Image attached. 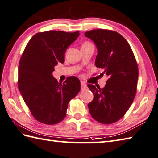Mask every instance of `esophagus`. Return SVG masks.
<instances>
[{
  "label": "esophagus",
  "mask_w": 158,
  "mask_h": 158,
  "mask_svg": "<svg viewBox=\"0 0 158 158\" xmlns=\"http://www.w3.org/2000/svg\"><path fill=\"white\" fill-rule=\"evenodd\" d=\"M86 89H87L86 84H85L84 82H81V90H85Z\"/></svg>",
  "instance_id": "esophagus-1"
}]
</instances>
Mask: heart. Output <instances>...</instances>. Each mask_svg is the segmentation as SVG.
<instances>
[{
	"instance_id": "1",
	"label": "heart",
	"mask_w": 158,
	"mask_h": 158,
	"mask_svg": "<svg viewBox=\"0 0 158 158\" xmlns=\"http://www.w3.org/2000/svg\"><path fill=\"white\" fill-rule=\"evenodd\" d=\"M90 44V43H89V42H86V43H85L83 44V45H86V44ZM83 45H82V46H83Z\"/></svg>"
}]
</instances>
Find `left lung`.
Segmentation results:
<instances>
[{
  "label": "left lung",
  "instance_id": "left-lung-1",
  "mask_svg": "<svg viewBox=\"0 0 158 158\" xmlns=\"http://www.w3.org/2000/svg\"><path fill=\"white\" fill-rule=\"evenodd\" d=\"M85 36L97 48L95 65L106 76L104 88L93 85L88 87L94 94L88 104L90 114L100 123L118 121L131 107L136 92L139 76L137 63L128 42L117 31L98 29L88 31Z\"/></svg>",
  "mask_w": 158,
  "mask_h": 158
}]
</instances>
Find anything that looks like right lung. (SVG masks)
<instances>
[{"label":"right lung","instance_id":"1","mask_svg":"<svg viewBox=\"0 0 158 158\" xmlns=\"http://www.w3.org/2000/svg\"><path fill=\"white\" fill-rule=\"evenodd\" d=\"M80 35L79 31H47L32 36L24 49L18 68V88L34 118L48 125L66 116L69 101L80 90V82L69 76L59 83L52 75L55 66L65 61L68 47Z\"/></svg>","mask_w":158,"mask_h":158}]
</instances>
